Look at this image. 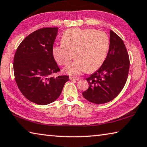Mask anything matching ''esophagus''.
Here are the masks:
<instances>
[{
  "mask_svg": "<svg viewBox=\"0 0 147 147\" xmlns=\"http://www.w3.org/2000/svg\"><path fill=\"white\" fill-rule=\"evenodd\" d=\"M70 80L72 81H76V80H79L80 78H78V77H70Z\"/></svg>",
  "mask_w": 147,
  "mask_h": 147,
  "instance_id": "34e87169",
  "label": "esophagus"
}]
</instances>
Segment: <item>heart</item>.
I'll list each match as a JSON object with an SVG mask.
<instances>
[{"label":"heart","instance_id":"b5f03b06","mask_svg":"<svg viewBox=\"0 0 147 147\" xmlns=\"http://www.w3.org/2000/svg\"><path fill=\"white\" fill-rule=\"evenodd\" d=\"M109 47L108 36L104 32L72 28L63 32L61 43L54 46L52 52L60 65L68 64L75 57L76 60L68 65L64 71L71 75H78L100 67L108 55Z\"/></svg>","mask_w":147,"mask_h":147}]
</instances>
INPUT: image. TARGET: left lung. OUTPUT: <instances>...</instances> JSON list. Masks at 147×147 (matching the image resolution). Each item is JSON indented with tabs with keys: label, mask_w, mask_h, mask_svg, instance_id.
Masks as SVG:
<instances>
[{
	"label": "left lung",
	"mask_w": 147,
	"mask_h": 147,
	"mask_svg": "<svg viewBox=\"0 0 147 147\" xmlns=\"http://www.w3.org/2000/svg\"><path fill=\"white\" fill-rule=\"evenodd\" d=\"M109 41L105 61L95 73L86 78L89 86L82 93L86 100L94 104L112 100L121 93L127 80L130 59L123 39L110 30Z\"/></svg>",
	"instance_id": "left-lung-1"
}]
</instances>
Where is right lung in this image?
Listing matches in <instances>:
<instances>
[{
    "instance_id": "add662e5",
    "label": "right lung",
    "mask_w": 147,
    "mask_h": 147,
    "mask_svg": "<svg viewBox=\"0 0 147 147\" xmlns=\"http://www.w3.org/2000/svg\"><path fill=\"white\" fill-rule=\"evenodd\" d=\"M58 28H43L32 32L17 48L13 71L19 90L25 97L39 105L55 101L69 80L66 75L53 76L60 71L52 50Z\"/></svg>"
}]
</instances>
